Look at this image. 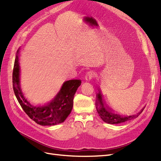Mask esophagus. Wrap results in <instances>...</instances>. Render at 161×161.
<instances>
[{
    "mask_svg": "<svg viewBox=\"0 0 161 161\" xmlns=\"http://www.w3.org/2000/svg\"><path fill=\"white\" fill-rule=\"evenodd\" d=\"M95 72H92L91 70L87 72V73H86V75H85V80H86V81L89 82L90 80H91V79L95 76Z\"/></svg>",
    "mask_w": 161,
    "mask_h": 161,
    "instance_id": "esophagus-1",
    "label": "esophagus"
}]
</instances>
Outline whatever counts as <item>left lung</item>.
Returning a JSON list of instances; mask_svg holds the SVG:
<instances>
[{
  "label": "left lung",
  "mask_w": 161,
  "mask_h": 161,
  "mask_svg": "<svg viewBox=\"0 0 161 161\" xmlns=\"http://www.w3.org/2000/svg\"><path fill=\"white\" fill-rule=\"evenodd\" d=\"M96 98L97 99L95 101V107L97 111V113H98L102 120L105 121V122L110 124H120L129 120L134 119L137 118V117H138V115L142 113L143 110L144 109V108H143L138 113L133 115H121L119 114L114 113V112H112L110 109L107 108L105 105V103L103 102V97H102V95L100 92H99L97 94Z\"/></svg>",
  "instance_id": "obj_1"
}]
</instances>
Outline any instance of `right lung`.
Here are the masks:
<instances>
[{"label": "right lung", "instance_id": "obj_1", "mask_svg": "<svg viewBox=\"0 0 161 161\" xmlns=\"http://www.w3.org/2000/svg\"><path fill=\"white\" fill-rule=\"evenodd\" d=\"M19 50H17L13 72V87L14 95L27 115L41 125H54L64 122L72 109L75 92L81 85L78 79L65 81L60 91L50 102L43 105H33L24 96L20 85Z\"/></svg>", "mask_w": 161, "mask_h": 161}]
</instances>
